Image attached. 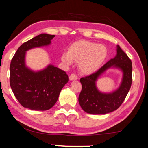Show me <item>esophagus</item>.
Instances as JSON below:
<instances>
[{
	"label": "esophagus",
	"instance_id": "34e87169",
	"mask_svg": "<svg viewBox=\"0 0 148 148\" xmlns=\"http://www.w3.org/2000/svg\"><path fill=\"white\" fill-rule=\"evenodd\" d=\"M78 79V77H77L76 75L72 74L70 75V76H69V79L70 81H73V80H76V79Z\"/></svg>",
	"mask_w": 148,
	"mask_h": 148
}]
</instances>
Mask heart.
I'll use <instances>...</instances> for the list:
<instances>
[{
  "label": "heart",
  "mask_w": 148,
  "mask_h": 148,
  "mask_svg": "<svg viewBox=\"0 0 148 148\" xmlns=\"http://www.w3.org/2000/svg\"><path fill=\"white\" fill-rule=\"evenodd\" d=\"M108 49L103 44H97L90 41L79 40L70 45L66 53L60 57L66 65L78 62L79 72L88 76L94 74L103 64L108 56Z\"/></svg>",
  "instance_id": "1"
}]
</instances>
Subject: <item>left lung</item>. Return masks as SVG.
<instances>
[{
    "label": "left lung",
    "mask_w": 148,
    "mask_h": 148,
    "mask_svg": "<svg viewBox=\"0 0 148 148\" xmlns=\"http://www.w3.org/2000/svg\"><path fill=\"white\" fill-rule=\"evenodd\" d=\"M109 69H117L122 72L121 84L109 93L101 92L97 81ZM132 62L120 47L116 45V55L95 73L80 79L82 89L78 97L79 104L87 113L105 114L121 106L130 90L132 80Z\"/></svg>",
    "instance_id": "left-lung-1"
}]
</instances>
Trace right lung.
<instances>
[{"label": "right lung", "instance_id": "right-lung-1", "mask_svg": "<svg viewBox=\"0 0 148 148\" xmlns=\"http://www.w3.org/2000/svg\"><path fill=\"white\" fill-rule=\"evenodd\" d=\"M55 35L41 34L23 43L11 60L10 84L16 99L23 107L33 111H46L57 103L69 76L63 70L49 64L34 70L27 66V51L47 47Z\"/></svg>", "mask_w": 148, "mask_h": 148}]
</instances>
